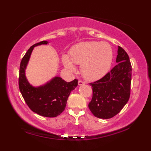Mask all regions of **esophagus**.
Masks as SVG:
<instances>
[{"label": "esophagus", "mask_w": 151, "mask_h": 151, "mask_svg": "<svg viewBox=\"0 0 151 151\" xmlns=\"http://www.w3.org/2000/svg\"><path fill=\"white\" fill-rule=\"evenodd\" d=\"M84 84H85V82L82 81V80H79L78 81V85L79 86H82V85H84Z\"/></svg>", "instance_id": "esophagus-1"}]
</instances>
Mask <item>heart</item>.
<instances>
[{
  "mask_svg": "<svg viewBox=\"0 0 151 151\" xmlns=\"http://www.w3.org/2000/svg\"><path fill=\"white\" fill-rule=\"evenodd\" d=\"M70 58L63 55L65 67L75 72L74 64L81 65V73L85 79L97 80L102 78L110 69L113 58L112 47L109 43L96 41L80 42L70 50Z\"/></svg>",
  "mask_w": 151,
  "mask_h": 151,
  "instance_id": "b5f03b06",
  "label": "heart"
}]
</instances>
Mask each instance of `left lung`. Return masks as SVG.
<instances>
[{
  "mask_svg": "<svg viewBox=\"0 0 151 151\" xmlns=\"http://www.w3.org/2000/svg\"><path fill=\"white\" fill-rule=\"evenodd\" d=\"M117 65L92 86V100L88 104L90 111L98 118L114 117L125 106L130 98L132 67L129 57L118 46Z\"/></svg>",
  "mask_w": 151,
  "mask_h": 151,
  "instance_id": "obj_1",
  "label": "left lung"
}]
</instances>
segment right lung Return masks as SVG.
Instances as JSON below:
<instances>
[{"mask_svg":"<svg viewBox=\"0 0 151 151\" xmlns=\"http://www.w3.org/2000/svg\"><path fill=\"white\" fill-rule=\"evenodd\" d=\"M41 41L30 47L22 58L20 65L18 85L26 104L37 114L47 117H54L65 110L67 101L71 91L78 86V80L67 82L60 77H55L44 85L35 87L29 83L25 76V69L34 47L47 45Z\"/></svg>","mask_w":151,"mask_h":151,"instance_id":"obj_1","label":"right lung"}]
</instances>
